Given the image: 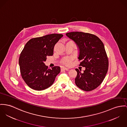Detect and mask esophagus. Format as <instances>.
Segmentation results:
<instances>
[{
  "label": "esophagus",
  "mask_w": 127,
  "mask_h": 127,
  "mask_svg": "<svg viewBox=\"0 0 127 127\" xmlns=\"http://www.w3.org/2000/svg\"><path fill=\"white\" fill-rule=\"evenodd\" d=\"M68 68H66V67H62L61 68V70H68Z\"/></svg>",
  "instance_id": "esophagus-1"
}]
</instances>
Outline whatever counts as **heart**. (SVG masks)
Listing matches in <instances>:
<instances>
[{
    "label": "heart",
    "mask_w": 127,
    "mask_h": 127,
    "mask_svg": "<svg viewBox=\"0 0 127 127\" xmlns=\"http://www.w3.org/2000/svg\"><path fill=\"white\" fill-rule=\"evenodd\" d=\"M63 63L67 64V65H69L71 63V60L68 59H65L63 60Z\"/></svg>",
    "instance_id": "heart-1"
}]
</instances>
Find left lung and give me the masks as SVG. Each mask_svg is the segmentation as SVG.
Returning a JSON list of instances; mask_svg holds the SVG:
<instances>
[{
	"instance_id": "left-lung-1",
	"label": "left lung",
	"mask_w": 127,
	"mask_h": 127,
	"mask_svg": "<svg viewBox=\"0 0 127 127\" xmlns=\"http://www.w3.org/2000/svg\"><path fill=\"white\" fill-rule=\"evenodd\" d=\"M66 36L73 40L79 49L80 66L85 67L84 72H77L75 83L78 88L86 91L95 89L101 84L107 72L109 62L102 41L96 35L82 32H71Z\"/></svg>"
}]
</instances>
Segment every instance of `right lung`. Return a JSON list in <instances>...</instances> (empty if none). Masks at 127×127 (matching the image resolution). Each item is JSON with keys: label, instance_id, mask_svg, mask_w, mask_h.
I'll return each instance as SVG.
<instances>
[{"label": "right lung", "instance_id": "obj_1", "mask_svg": "<svg viewBox=\"0 0 127 127\" xmlns=\"http://www.w3.org/2000/svg\"><path fill=\"white\" fill-rule=\"evenodd\" d=\"M63 35L52 34L30 39L21 53L19 59L22 77L29 88L42 90L49 88L60 72L59 66L48 68L44 62L53 55L55 44Z\"/></svg>", "mask_w": 127, "mask_h": 127}]
</instances>
